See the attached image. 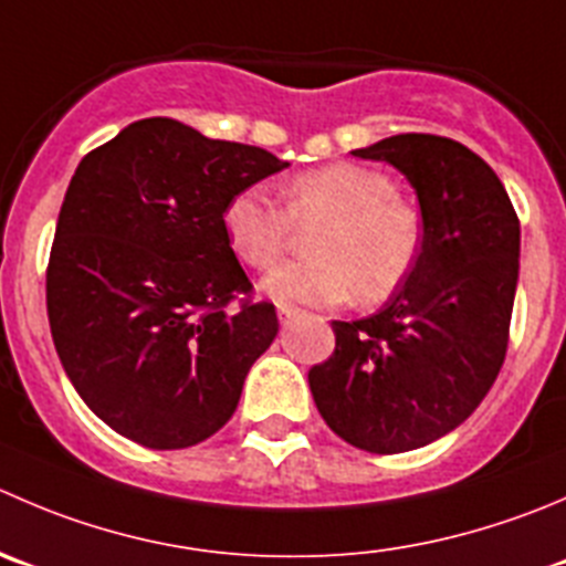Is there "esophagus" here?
<instances>
[{"instance_id":"esophagus-1","label":"esophagus","mask_w":566,"mask_h":566,"mask_svg":"<svg viewBox=\"0 0 566 566\" xmlns=\"http://www.w3.org/2000/svg\"><path fill=\"white\" fill-rule=\"evenodd\" d=\"M295 317H298V310H295V306H279V321H282L284 326H287V323H293Z\"/></svg>"}]
</instances>
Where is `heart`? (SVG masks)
Here are the masks:
<instances>
[{"mask_svg":"<svg viewBox=\"0 0 566 566\" xmlns=\"http://www.w3.org/2000/svg\"><path fill=\"white\" fill-rule=\"evenodd\" d=\"M287 210L265 188H243L223 207V229L245 265L265 271L293 245L295 227L315 229V260L287 262L265 279L279 304L328 306L359 295L389 298L409 279L422 243L420 212L395 193L384 171L332 163L298 174L284 188Z\"/></svg>","mask_w":566,"mask_h":566,"instance_id":"heart-1","label":"heart"}]
</instances>
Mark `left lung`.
I'll list each match as a JSON object with an SVG mask.
<instances>
[{"label": "left lung", "instance_id": "1", "mask_svg": "<svg viewBox=\"0 0 566 566\" xmlns=\"http://www.w3.org/2000/svg\"><path fill=\"white\" fill-rule=\"evenodd\" d=\"M361 160L415 188L422 243L409 279L361 321H334V354L310 370L328 429L370 453H403L462 426L506 359L520 221L497 174L440 135H392Z\"/></svg>", "mask_w": 566, "mask_h": 566}]
</instances>
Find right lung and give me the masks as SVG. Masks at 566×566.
Segmentation results:
<instances>
[{
	"mask_svg": "<svg viewBox=\"0 0 566 566\" xmlns=\"http://www.w3.org/2000/svg\"><path fill=\"white\" fill-rule=\"evenodd\" d=\"M290 163L144 118L82 157L46 271L54 348L87 409L155 451L205 442L238 409L279 332L268 301H240L223 207Z\"/></svg>",
	"mask_w": 566,
	"mask_h": 566,
	"instance_id": "1",
	"label": "right lung"
}]
</instances>
